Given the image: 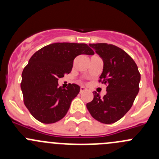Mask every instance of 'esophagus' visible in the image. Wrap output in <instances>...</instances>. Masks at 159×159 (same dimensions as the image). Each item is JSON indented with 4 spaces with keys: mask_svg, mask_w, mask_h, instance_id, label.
Instances as JSON below:
<instances>
[{
    "mask_svg": "<svg viewBox=\"0 0 159 159\" xmlns=\"http://www.w3.org/2000/svg\"><path fill=\"white\" fill-rule=\"evenodd\" d=\"M86 88L85 87H84V86H81V88H80V91H81V92H83V91H86Z\"/></svg>",
    "mask_w": 159,
    "mask_h": 159,
    "instance_id": "1",
    "label": "esophagus"
}]
</instances>
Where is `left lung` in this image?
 Here are the masks:
<instances>
[{
    "mask_svg": "<svg viewBox=\"0 0 159 159\" xmlns=\"http://www.w3.org/2000/svg\"><path fill=\"white\" fill-rule=\"evenodd\" d=\"M103 60L99 81L107 85L103 98L94 91V98L86 105L91 116L104 124L121 119L131 108L139 91L141 75L132 58L117 46L105 43L89 44Z\"/></svg>",
    "mask_w": 159,
    "mask_h": 159,
    "instance_id": "8db88e82",
    "label": "left lung"
}]
</instances>
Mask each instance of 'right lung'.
<instances>
[{"label": "right lung", "instance_id": "1", "mask_svg": "<svg viewBox=\"0 0 159 159\" xmlns=\"http://www.w3.org/2000/svg\"><path fill=\"white\" fill-rule=\"evenodd\" d=\"M94 54L86 44L64 42L49 44L32 55L22 72L20 89L25 106L34 118L51 124L65 116L80 87L69 84L62 89L58 87V78L71 71L77 56Z\"/></svg>", "mask_w": 159, "mask_h": 159}]
</instances>
